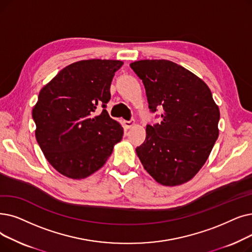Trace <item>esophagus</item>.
Listing matches in <instances>:
<instances>
[{
  "label": "esophagus",
  "instance_id": "1",
  "mask_svg": "<svg viewBox=\"0 0 252 252\" xmlns=\"http://www.w3.org/2000/svg\"><path fill=\"white\" fill-rule=\"evenodd\" d=\"M134 125H135V120L134 119L126 120V122H125V126L126 128H130L132 126H134Z\"/></svg>",
  "mask_w": 252,
  "mask_h": 252
}]
</instances>
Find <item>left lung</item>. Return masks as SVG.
I'll use <instances>...</instances> for the list:
<instances>
[{"label":"left lung","mask_w":252,"mask_h":252,"mask_svg":"<svg viewBox=\"0 0 252 252\" xmlns=\"http://www.w3.org/2000/svg\"><path fill=\"white\" fill-rule=\"evenodd\" d=\"M129 67L144 84L150 111L162 109L161 122L147 125L137 156L158 183L188 182L204 166L218 138L220 113L210 89L171 61L143 60Z\"/></svg>","instance_id":"obj_1"}]
</instances>
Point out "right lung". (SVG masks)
Wrapping results in <instances>:
<instances>
[{"mask_svg": "<svg viewBox=\"0 0 252 252\" xmlns=\"http://www.w3.org/2000/svg\"><path fill=\"white\" fill-rule=\"evenodd\" d=\"M123 62L89 60L63 68L39 93L32 109L36 139L50 165L82 179L104 166L124 128L109 116L110 85ZM103 108L96 115V109Z\"/></svg>", "mask_w": 252, "mask_h": 252, "instance_id": "obj_1", "label": "right lung"}]
</instances>
